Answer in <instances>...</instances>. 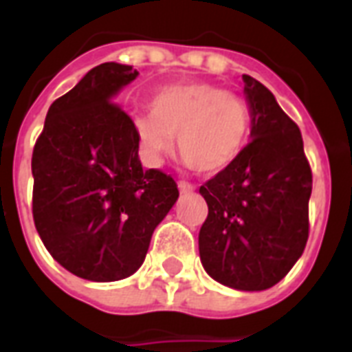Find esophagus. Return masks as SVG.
I'll list each match as a JSON object with an SVG mask.
<instances>
[{
    "label": "esophagus",
    "mask_w": 352,
    "mask_h": 352,
    "mask_svg": "<svg viewBox=\"0 0 352 352\" xmlns=\"http://www.w3.org/2000/svg\"><path fill=\"white\" fill-rule=\"evenodd\" d=\"M179 190H181V193H193L195 192V186H193L192 182L181 181L179 182Z\"/></svg>",
    "instance_id": "esophagus-1"
}]
</instances>
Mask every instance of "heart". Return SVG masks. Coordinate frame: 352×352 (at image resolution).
Segmentation results:
<instances>
[{"mask_svg": "<svg viewBox=\"0 0 352 352\" xmlns=\"http://www.w3.org/2000/svg\"><path fill=\"white\" fill-rule=\"evenodd\" d=\"M133 133L142 155L159 162L175 148L190 168L215 175L234 164L250 133V107L237 93L208 82L166 85L151 98V111L137 113Z\"/></svg>", "mask_w": 352, "mask_h": 352, "instance_id": "obj_1", "label": "heart"}]
</instances>
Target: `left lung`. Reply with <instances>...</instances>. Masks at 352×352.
Wrapping results in <instances>:
<instances>
[{"label":"left lung","mask_w":352,"mask_h":352,"mask_svg":"<svg viewBox=\"0 0 352 352\" xmlns=\"http://www.w3.org/2000/svg\"><path fill=\"white\" fill-rule=\"evenodd\" d=\"M243 80L252 140L230 168L199 188L208 204L199 254L221 285L265 290L305 250L312 171L296 122L261 82L248 74Z\"/></svg>","instance_id":"obj_1"}]
</instances>
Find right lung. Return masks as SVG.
<instances>
[{"mask_svg":"<svg viewBox=\"0 0 352 352\" xmlns=\"http://www.w3.org/2000/svg\"><path fill=\"white\" fill-rule=\"evenodd\" d=\"M131 65H96L52 102L32 151V217L43 245L78 278L118 281L144 263L179 197L175 181L142 170L131 118L115 95Z\"/></svg>","mask_w":352,"mask_h":352,"instance_id":"1","label":"right lung"}]
</instances>
